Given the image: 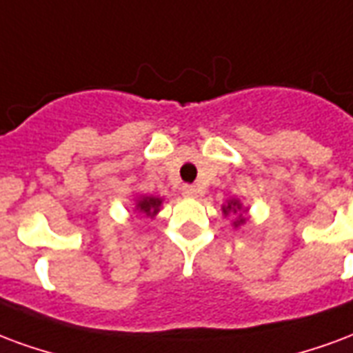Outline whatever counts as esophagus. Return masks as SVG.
Returning a JSON list of instances; mask_svg holds the SVG:
<instances>
[{
	"label": "esophagus",
	"instance_id": "1",
	"mask_svg": "<svg viewBox=\"0 0 353 353\" xmlns=\"http://www.w3.org/2000/svg\"><path fill=\"white\" fill-rule=\"evenodd\" d=\"M197 192H199V190L195 186H192V184H184V186H182V194L186 195V197H195Z\"/></svg>",
	"mask_w": 353,
	"mask_h": 353
}]
</instances>
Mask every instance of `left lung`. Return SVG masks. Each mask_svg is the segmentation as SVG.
<instances>
[{
	"label": "left lung",
	"mask_w": 353,
	"mask_h": 353,
	"mask_svg": "<svg viewBox=\"0 0 353 353\" xmlns=\"http://www.w3.org/2000/svg\"><path fill=\"white\" fill-rule=\"evenodd\" d=\"M222 210L225 216L239 214L235 218V222H233V225H235V228H239V225H243V223L246 222V218L243 216V212H244L243 205H241V201H236V199H230V201H228V205H223Z\"/></svg>",
	"instance_id": "left-lung-1"
}]
</instances>
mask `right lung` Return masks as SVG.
<instances>
[{
	"instance_id": "obj_1",
	"label": "right lung",
	"mask_w": 353,
	"mask_h": 353,
	"mask_svg": "<svg viewBox=\"0 0 353 353\" xmlns=\"http://www.w3.org/2000/svg\"><path fill=\"white\" fill-rule=\"evenodd\" d=\"M161 203L163 199H159V197H152V195H141L135 203V210L141 212V214L148 216V218H154V216L158 214L159 208H161Z\"/></svg>"
}]
</instances>
